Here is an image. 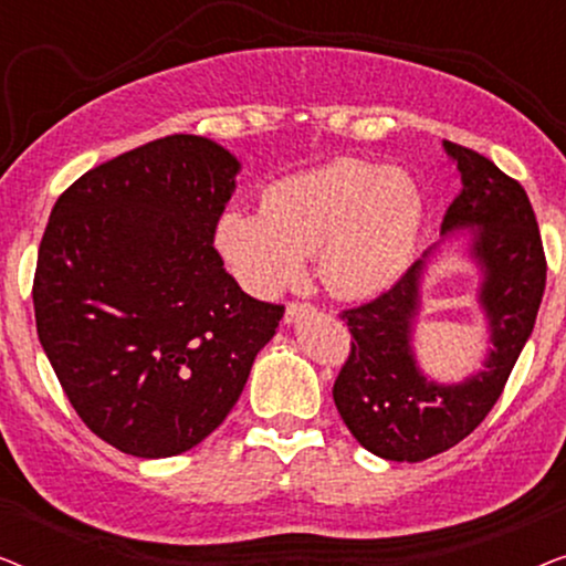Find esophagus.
Returning <instances> with one entry per match:
<instances>
[{"label": "esophagus", "mask_w": 566, "mask_h": 566, "mask_svg": "<svg viewBox=\"0 0 566 566\" xmlns=\"http://www.w3.org/2000/svg\"><path fill=\"white\" fill-rule=\"evenodd\" d=\"M308 312H314V306L306 304V301H289V304H285L283 319H285V324H293V322H298V316H304Z\"/></svg>", "instance_id": "1"}]
</instances>
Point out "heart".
Returning <instances> with one entry per match:
<instances>
[{
	"mask_svg": "<svg viewBox=\"0 0 566 566\" xmlns=\"http://www.w3.org/2000/svg\"><path fill=\"white\" fill-rule=\"evenodd\" d=\"M424 200L412 177L363 159L270 182L260 213L227 208L213 244L231 275L258 296H273L316 254L319 277L337 296L389 289L412 260Z\"/></svg>",
	"mask_w": 566,
	"mask_h": 566,
	"instance_id": "b5f03b06",
	"label": "heart"
}]
</instances>
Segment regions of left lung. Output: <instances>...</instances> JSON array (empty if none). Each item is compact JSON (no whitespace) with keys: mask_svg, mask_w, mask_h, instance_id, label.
Returning a JSON list of instances; mask_svg holds the SVG:
<instances>
[{"mask_svg":"<svg viewBox=\"0 0 566 566\" xmlns=\"http://www.w3.org/2000/svg\"><path fill=\"white\" fill-rule=\"evenodd\" d=\"M446 151L463 188L448 206L443 231L476 227L471 254L484 268L479 304L490 319L492 353L484 370L459 386L432 384L417 370L409 337L422 260L389 291L339 314L353 339L332 397L355 440L386 461L432 459L482 424L531 337L546 289L544 242L523 185L474 149L446 142Z\"/></svg>","mask_w":566,"mask_h":566,"instance_id":"8db88e82","label":"left lung"}]
</instances>
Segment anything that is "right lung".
<instances>
[{
	"label": "right lung",
	"instance_id": "right-lung-1",
	"mask_svg": "<svg viewBox=\"0 0 566 566\" xmlns=\"http://www.w3.org/2000/svg\"><path fill=\"white\" fill-rule=\"evenodd\" d=\"M237 172L203 136L157 138L69 185L43 231L38 339L82 422L128 455L211 436L283 316L213 247Z\"/></svg>",
	"mask_w": 566,
	"mask_h": 566
}]
</instances>
